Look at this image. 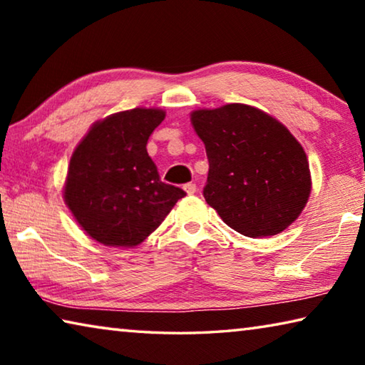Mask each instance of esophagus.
<instances>
[{"label": "esophagus", "mask_w": 365, "mask_h": 365, "mask_svg": "<svg viewBox=\"0 0 365 365\" xmlns=\"http://www.w3.org/2000/svg\"><path fill=\"white\" fill-rule=\"evenodd\" d=\"M183 190L187 191V195H195L196 193V185L195 183H187L183 187Z\"/></svg>", "instance_id": "34e87169"}]
</instances>
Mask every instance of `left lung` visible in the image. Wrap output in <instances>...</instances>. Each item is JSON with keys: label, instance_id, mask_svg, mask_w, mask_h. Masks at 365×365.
Returning <instances> with one entry per match:
<instances>
[{"label": "left lung", "instance_id": "obj_1", "mask_svg": "<svg viewBox=\"0 0 365 365\" xmlns=\"http://www.w3.org/2000/svg\"><path fill=\"white\" fill-rule=\"evenodd\" d=\"M209 160L206 202L235 232L272 237L299 217L312 188L304 150L275 117L232 103L190 114Z\"/></svg>", "mask_w": 365, "mask_h": 365}]
</instances>
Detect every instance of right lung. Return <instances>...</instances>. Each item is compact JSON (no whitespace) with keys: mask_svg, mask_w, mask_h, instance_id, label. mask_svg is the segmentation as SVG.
<instances>
[{"mask_svg":"<svg viewBox=\"0 0 365 365\" xmlns=\"http://www.w3.org/2000/svg\"><path fill=\"white\" fill-rule=\"evenodd\" d=\"M165 113L135 108L96 120L72 153L64 201L104 246L135 248L163 224L182 188L160 182L146 143Z\"/></svg>","mask_w":365,"mask_h":365,"instance_id":"obj_1","label":"right lung"}]
</instances>
